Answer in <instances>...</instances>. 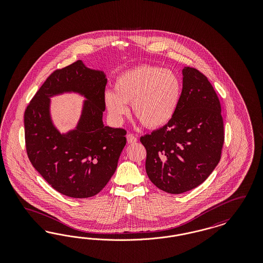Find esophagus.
<instances>
[{
	"label": "esophagus",
	"instance_id": "esophagus-1",
	"mask_svg": "<svg viewBox=\"0 0 263 263\" xmlns=\"http://www.w3.org/2000/svg\"><path fill=\"white\" fill-rule=\"evenodd\" d=\"M127 142L129 143V144H134V143H136L137 142V137L136 136H134L133 134H131V133H129V134H127Z\"/></svg>",
	"mask_w": 263,
	"mask_h": 263
}]
</instances>
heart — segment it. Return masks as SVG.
Returning <instances> with one entry per match:
<instances>
[{"instance_id": "heart-1", "label": "heart", "mask_w": 263, "mask_h": 263, "mask_svg": "<svg viewBox=\"0 0 263 263\" xmlns=\"http://www.w3.org/2000/svg\"><path fill=\"white\" fill-rule=\"evenodd\" d=\"M182 95V82L171 70L142 65L127 70L114 82V91L106 90L104 104L108 113L121 122L131 103L132 112L147 128L166 125L175 117Z\"/></svg>"}]
</instances>
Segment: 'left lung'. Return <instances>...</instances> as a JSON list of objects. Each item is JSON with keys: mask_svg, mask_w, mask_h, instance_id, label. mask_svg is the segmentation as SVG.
Returning a JSON list of instances; mask_svg holds the SVG:
<instances>
[{"mask_svg": "<svg viewBox=\"0 0 263 263\" xmlns=\"http://www.w3.org/2000/svg\"><path fill=\"white\" fill-rule=\"evenodd\" d=\"M182 95L175 117L140 138L147 151L146 172L163 191L180 194L197 187L221 159L224 122L219 98L197 69L182 70Z\"/></svg>", "mask_w": 263, "mask_h": 263, "instance_id": "left-lung-1", "label": "left lung"}]
</instances>
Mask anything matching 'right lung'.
<instances>
[{"instance_id":"add662e5","label":"right lung","mask_w":263,"mask_h":263,"mask_svg":"<svg viewBox=\"0 0 263 263\" xmlns=\"http://www.w3.org/2000/svg\"><path fill=\"white\" fill-rule=\"evenodd\" d=\"M107 80L81 60L51 74L25 111V148L34 168L52 187L73 198L98 194L116 171L126 130L103 125ZM75 91L85 96L75 130L61 135L50 121L52 95Z\"/></svg>"}]
</instances>
